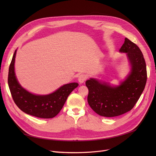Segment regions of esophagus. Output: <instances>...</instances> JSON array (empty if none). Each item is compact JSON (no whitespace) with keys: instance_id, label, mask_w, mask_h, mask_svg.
<instances>
[{"instance_id":"esophagus-1","label":"esophagus","mask_w":156,"mask_h":156,"mask_svg":"<svg viewBox=\"0 0 156 156\" xmlns=\"http://www.w3.org/2000/svg\"><path fill=\"white\" fill-rule=\"evenodd\" d=\"M87 79V76L84 74H81L79 76H78V81L80 82V84L83 83L84 81L86 80Z\"/></svg>"}]
</instances>
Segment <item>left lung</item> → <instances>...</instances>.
Masks as SVG:
<instances>
[{
  "mask_svg": "<svg viewBox=\"0 0 156 156\" xmlns=\"http://www.w3.org/2000/svg\"><path fill=\"white\" fill-rule=\"evenodd\" d=\"M126 53L131 66L129 73L118 86L95 78L86 81L87 101L100 116L114 117L132 110L142 95L147 81L146 64L139 47L127 38L119 49Z\"/></svg>",
  "mask_w": 156,
  "mask_h": 156,
  "instance_id": "8db88e82",
  "label": "left lung"
}]
</instances>
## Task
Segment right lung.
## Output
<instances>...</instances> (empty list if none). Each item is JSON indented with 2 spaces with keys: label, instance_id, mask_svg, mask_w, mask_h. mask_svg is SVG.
Instances as JSON below:
<instances>
[{
  "label": "right lung",
  "instance_id": "obj_1",
  "mask_svg": "<svg viewBox=\"0 0 156 156\" xmlns=\"http://www.w3.org/2000/svg\"><path fill=\"white\" fill-rule=\"evenodd\" d=\"M16 50L8 75V85L16 105L27 114L40 118H52L62 109L69 95L78 86L77 83L64 85L48 95H35L27 91L19 83L14 71Z\"/></svg>",
  "mask_w": 156,
  "mask_h": 156
}]
</instances>
